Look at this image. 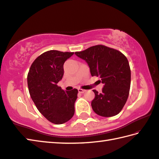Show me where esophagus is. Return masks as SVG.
I'll list each match as a JSON object with an SVG mask.
<instances>
[{
  "mask_svg": "<svg viewBox=\"0 0 159 159\" xmlns=\"http://www.w3.org/2000/svg\"><path fill=\"white\" fill-rule=\"evenodd\" d=\"M78 91H79V93H85V92H86V90H85V89H78Z\"/></svg>",
  "mask_w": 159,
  "mask_h": 159,
  "instance_id": "obj_1",
  "label": "esophagus"
}]
</instances>
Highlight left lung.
Returning <instances> with one entry per match:
<instances>
[{
    "instance_id": "8db88e82",
    "label": "left lung",
    "mask_w": 159,
    "mask_h": 159,
    "mask_svg": "<svg viewBox=\"0 0 159 159\" xmlns=\"http://www.w3.org/2000/svg\"><path fill=\"white\" fill-rule=\"evenodd\" d=\"M88 63L92 76H100L102 92L94 89L95 97L91 106L95 113L112 117L122 111L127 101L131 85L129 61L120 51L97 45L75 53Z\"/></svg>"
}]
</instances>
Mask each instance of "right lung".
<instances>
[{"label": "right lung", "instance_id": "right-lung-1", "mask_svg": "<svg viewBox=\"0 0 159 159\" xmlns=\"http://www.w3.org/2000/svg\"><path fill=\"white\" fill-rule=\"evenodd\" d=\"M73 52L51 50L34 60L28 74V90L37 108L56 125L67 122L74 114L78 89L64 91L57 85L64 74L63 65Z\"/></svg>", "mask_w": 159, "mask_h": 159}]
</instances>
